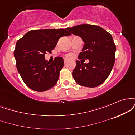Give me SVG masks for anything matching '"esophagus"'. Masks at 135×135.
I'll list each match as a JSON object with an SVG mask.
<instances>
[{
  "label": "esophagus",
  "mask_w": 135,
  "mask_h": 135,
  "mask_svg": "<svg viewBox=\"0 0 135 135\" xmlns=\"http://www.w3.org/2000/svg\"><path fill=\"white\" fill-rule=\"evenodd\" d=\"M68 61H68L67 59H66V58L64 59V63H65V64H66V63H68Z\"/></svg>",
  "instance_id": "esophagus-1"
}]
</instances>
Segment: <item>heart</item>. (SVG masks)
<instances>
[{
	"label": "heart",
	"mask_w": 135,
	"mask_h": 135,
	"mask_svg": "<svg viewBox=\"0 0 135 135\" xmlns=\"http://www.w3.org/2000/svg\"><path fill=\"white\" fill-rule=\"evenodd\" d=\"M66 57L67 58H71L72 57V54H68V55H66Z\"/></svg>",
	"instance_id": "b5f03b06"
}]
</instances>
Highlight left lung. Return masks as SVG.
Segmentation results:
<instances>
[{
  "mask_svg": "<svg viewBox=\"0 0 135 135\" xmlns=\"http://www.w3.org/2000/svg\"><path fill=\"white\" fill-rule=\"evenodd\" d=\"M66 30L81 37L84 43L79 59L89 60V63L76 61L72 72L74 80L80 86L94 88L107 79L115 62V45L110 33L97 25L81 24Z\"/></svg>",
  "mask_w": 135,
  "mask_h": 135,
  "instance_id": "1",
  "label": "left lung"
}]
</instances>
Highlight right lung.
I'll return each instance as SVG.
<instances>
[{
    "instance_id": "obj_1",
    "label": "right lung",
    "mask_w": 135,
    "mask_h": 135,
    "mask_svg": "<svg viewBox=\"0 0 135 135\" xmlns=\"http://www.w3.org/2000/svg\"><path fill=\"white\" fill-rule=\"evenodd\" d=\"M66 29H40L28 32L17 41L14 51L16 67L26 85L38 92L51 89L58 82L64 65L63 58L56 57L49 63L45 54L56 47L59 38L70 35Z\"/></svg>"
}]
</instances>
